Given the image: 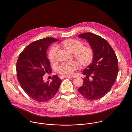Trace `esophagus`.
<instances>
[{
  "label": "esophagus",
  "mask_w": 132,
  "mask_h": 132,
  "mask_svg": "<svg viewBox=\"0 0 132 132\" xmlns=\"http://www.w3.org/2000/svg\"><path fill=\"white\" fill-rule=\"evenodd\" d=\"M70 77H72L70 76H61V79H63L65 78H70Z\"/></svg>",
  "instance_id": "1"
}]
</instances>
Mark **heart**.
I'll use <instances>...</instances> for the list:
<instances>
[{
	"instance_id": "b5f03b06",
	"label": "heart",
	"mask_w": 132,
	"mask_h": 132,
	"mask_svg": "<svg viewBox=\"0 0 132 132\" xmlns=\"http://www.w3.org/2000/svg\"><path fill=\"white\" fill-rule=\"evenodd\" d=\"M62 45L68 51L74 53L75 57L81 65L88 64L92 60L93 51L89 47L83 46V43L77 40L69 39L62 42ZM58 47L54 45L48 53V57L51 62H54L56 59V52ZM78 64L76 62H70L61 64L57 67L59 73L64 76L71 75L73 72L77 69Z\"/></svg>"
}]
</instances>
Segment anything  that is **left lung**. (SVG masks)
<instances>
[{"instance_id": "left-lung-1", "label": "left lung", "mask_w": 132, "mask_h": 132, "mask_svg": "<svg viewBox=\"0 0 132 132\" xmlns=\"http://www.w3.org/2000/svg\"><path fill=\"white\" fill-rule=\"evenodd\" d=\"M78 37L88 41L93 54L92 63L83 70L86 78L78 91L87 100H98L108 93L116 81L118 59L112 47L102 37L90 32L80 34Z\"/></svg>"}]
</instances>
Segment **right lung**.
Listing matches in <instances>:
<instances>
[{
    "mask_svg": "<svg viewBox=\"0 0 132 132\" xmlns=\"http://www.w3.org/2000/svg\"><path fill=\"white\" fill-rule=\"evenodd\" d=\"M59 41L53 37L35 41L27 46L19 56L16 65V76L27 95L35 101H49L57 92L62 80L54 75L52 82L44 81L43 76L52 72L46 51L51 44Z\"/></svg>",
    "mask_w": 132,
    "mask_h": 132,
    "instance_id": "right-lung-1",
    "label": "right lung"
}]
</instances>
